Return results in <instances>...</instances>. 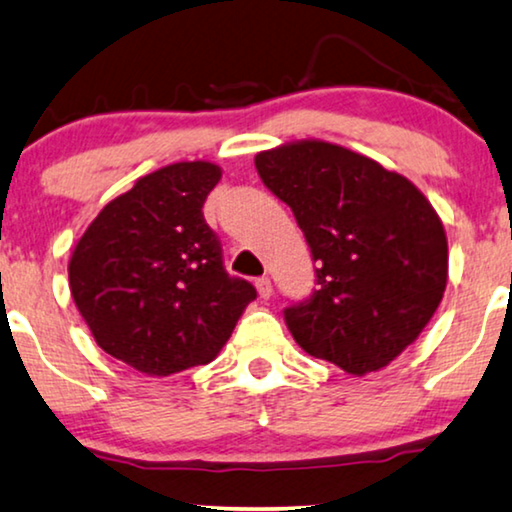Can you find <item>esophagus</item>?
Masks as SVG:
<instances>
[{"label":"esophagus","mask_w":512,"mask_h":512,"mask_svg":"<svg viewBox=\"0 0 512 512\" xmlns=\"http://www.w3.org/2000/svg\"><path fill=\"white\" fill-rule=\"evenodd\" d=\"M256 289H258V296L263 300H268L272 296V282L268 277H258L256 279Z\"/></svg>","instance_id":"obj_1"}]
</instances>
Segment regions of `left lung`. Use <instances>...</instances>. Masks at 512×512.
<instances>
[{
	"mask_svg": "<svg viewBox=\"0 0 512 512\" xmlns=\"http://www.w3.org/2000/svg\"><path fill=\"white\" fill-rule=\"evenodd\" d=\"M254 160L319 263L310 303L284 314L293 340L359 377L389 366L443 300L447 235L438 212L403 174L324 139L279 144Z\"/></svg>",
	"mask_w": 512,
	"mask_h": 512,
	"instance_id": "8db88e82",
	"label": "left lung"
}]
</instances>
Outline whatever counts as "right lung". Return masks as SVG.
<instances>
[{
	"instance_id": "right-lung-1",
	"label": "right lung",
	"mask_w": 512,
	"mask_h": 512,
	"mask_svg": "<svg viewBox=\"0 0 512 512\" xmlns=\"http://www.w3.org/2000/svg\"><path fill=\"white\" fill-rule=\"evenodd\" d=\"M221 167L184 160L102 207L69 258V291L97 345L149 377L214 361L256 298L228 277L202 205Z\"/></svg>"
}]
</instances>
